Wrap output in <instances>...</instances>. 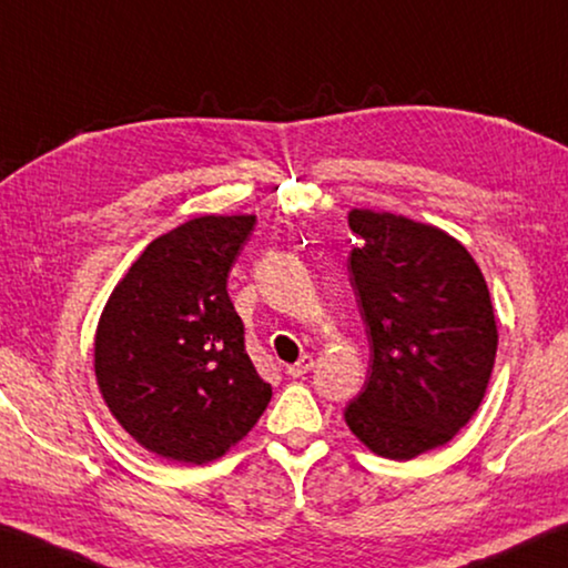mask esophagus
Returning a JSON list of instances; mask_svg holds the SVG:
<instances>
[{
  "label": "esophagus",
  "mask_w": 568,
  "mask_h": 568,
  "mask_svg": "<svg viewBox=\"0 0 568 568\" xmlns=\"http://www.w3.org/2000/svg\"><path fill=\"white\" fill-rule=\"evenodd\" d=\"M314 368V357L307 353V355H302L300 361L296 363H292V365H286V373L292 375V378H300V375H304V373H310Z\"/></svg>",
  "instance_id": "obj_1"
}]
</instances>
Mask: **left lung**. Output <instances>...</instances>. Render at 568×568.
Wrapping results in <instances>:
<instances>
[{
	"mask_svg": "<svg viewBox=\"0 0 568 568\" xmlns=\"http://www.w3.org/2000/svg\"><path fill=\"white\" fill-rule=\"evenodd\" d=\"M347 272L371 345L368 381L345 408L365 447L414 459L442 447L483 404L497 325L469 251L429 223L353 207Z\"/></svg>",
	"mask_w": 568,
	"mask_h": 568,
	"instance_id": "1",
	"label": "left lung"
}]
</instances>
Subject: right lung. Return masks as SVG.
<instances>
[{
	"label": "right lung",
	"mask_w": 568,
	"mask_h": 568,
	"mask_svg": "<svg viewBox=\"0 0 568 568\" xmlns=\"http://www.w3.org/2000/svg\"><path fill=\"white\" fill-rule=\"evenodd\" d=\"M256 215H203L154 239L113 286L93 371L113 418L182 465L223 457L272 400L243 345L229 272Z\"/></svg>",
	"instance_id": "obj_1"
}]
</instances>
